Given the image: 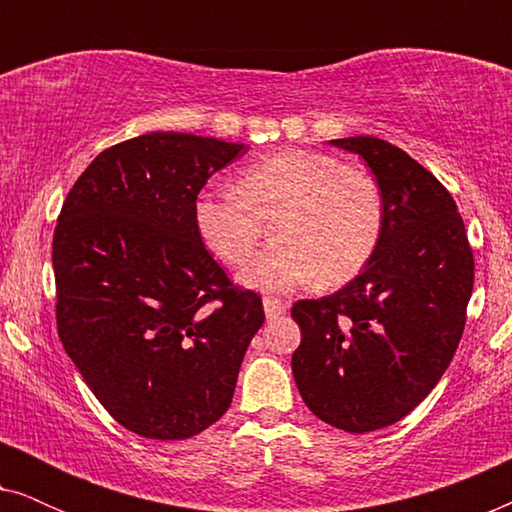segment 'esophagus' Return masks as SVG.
Returning a JSON list of instances; mask_svg holds the SVG:
<instances>
[{
    "label": "esophagus",
    "instance_id": "1",
    "mask_svg": "<svg viewBox=\"0 0 512 512\" xmlns=\"http://www.w3.org/2000/svg\"><path fill=\"white\" fill-rule=\"evenodd\" d=\"M263 310L268 319H277V317H282V314H286V310H289V303H284V300H279V298H263Z\"/></svg>",
    "mask_w": 512,
    "mask_h": 512
}]
</instances>
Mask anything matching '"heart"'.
<instances>
[{"label":"heart","instance_id":"1","mask_svg":"<svg viewBox=\"0 0 512 512\" xmlns=\"http://www.w3.org/2000/svg\"><path fill=\"white\" fill-rule=\"evenodd\" d=\"M270 221L279 244L242 270V284L282 293L319 277L331 286L373 258L384 202L373 174L305 149L272 153L244 167L235 191L207 188L193 202L198 237L228 265L249 261Z\"/></svg>","mask_w":512,"mask_h":512}]
</instances>
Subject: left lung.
Segmentation results:
<instances>
[{"label": "left lung", "mask_w": 512, "mask_h": 512, "mask_svg": "<svg viewBox=\"0 0 512 512\" xmlns=\"http://www.w3.org/2000/svg\"><path fill=\"white\" fill-rule=\"evenodd\" d=\"M375 174L384 226L352 282L291 307L303 340L291 368L321 422L347 433L396 424L429 396L457 352L473 291V251L452 195L398 146L331 139Z\"/></svg>", "instance_id": "obj_1"}]
</instances>
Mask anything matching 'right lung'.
Listing matches in <instances>:
<instances>
[{
    "instance_id": "add662e5",
    "label": "right lung",
    "mask_w": 512,
    "mask_h": 512,
    "mask_svg": "<svg viewBox=\"0 0 512 512\" xmlns=\"http://www.w3.org/2000/svg\"><path fill=\"white\" fill-rule=\"evenodd\" d=\"M249 146L151 132L102 151L53 235L62 347L104 410L153 440L198 436L233 401L265 314L198 237L193 202Z\"/></svg>"
}]
</instances>
